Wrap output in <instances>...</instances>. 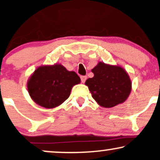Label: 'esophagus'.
<instances>
[{"label":"esophagus","mask_w":160,"mask_h":160,"mask_svg":"<svg viewBox=\"0 0 160 160\" xmlns=\"http://www.w3.org/2000/svg\"><path fill=\"white\" fill-rule=\"evenodd\" d=\"M87 79V76H81V81H82V83H84L85 81Z\"/></svg>","instance_id":"34e87169"}]
</instances>
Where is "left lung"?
Listing matches in <instances>:
<instances>
[{
  "label": "left lung",
  "mask_w": 160,
  "mask_h": 160,
  "mask_svg": "<svg viewBox=\"0 0 160 160\" xmlns=\"http://www.w3.org/2000/svg\"><path fill=\"white\" fill-rule=\"evenodd\" d=\"M92 72L94 76L89 78L85 84L99 105L111 108L128 98L132 90V82L123 68L99 62Z\"/></svg>",
  "instance_id": "1"
}]
</instances>
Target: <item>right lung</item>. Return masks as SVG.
Here are the masks:
<instances>
[{"label":"right lung","mask_w":160,"mask_h":160,"mask_svg":"<svg viewBox=\"0 0 160 160\" xmlns=\"http://www.w3.org/2000/svg\"><path fill=\"white\" fill-rule=\"evenodd\" d=\"M81 79L74 71H68L59 64L41 66L31 76L27 88L31 98L47 109L57 107L70 96L74 85Z\"/></svg>","instance_id":"add662e5"}]
</instances>
